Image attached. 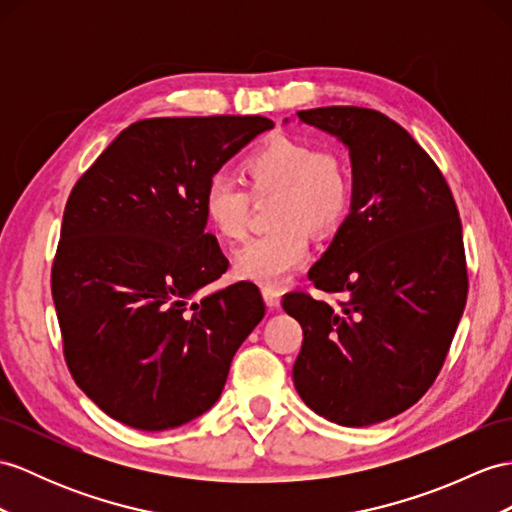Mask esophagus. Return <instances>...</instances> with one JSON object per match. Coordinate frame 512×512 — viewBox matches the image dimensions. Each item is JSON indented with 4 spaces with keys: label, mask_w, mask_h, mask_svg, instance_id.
<instances>
[{
    "label": "esophagus",
    "mask_w": 512,
    "mask_h": 512,
    "mask_svg": "<svg viewBox=\"0 0 512 512\" xmlns=\"http://www.w3.org/2000/svg\"><path fill=\"white\" fill-rule=\"evenodd\" d=\"M263 297H265V304L269 308H278L282 293H280V289H276V286H263Z\"/></svg>",
    "instance_id": "obj_1"
}]
</instances>
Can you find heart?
I'll use <instances>...</instances> for the list:
<instances>
[{"instance_id": "heart-1", "label": "heart", "mask_w": 512, "mask_h": 512, "mask_svg": "<svg viewBox=\"0 0 512 512\" xmlns=\"http://www.w3.org/2000/svg\"><path fill=\"white\" fill-rule=\"evenodd\" d=\"M245 176L256 197L278 193L271 217L276 230L236 249L234 271L245 280L276 286L306 263V230L323 234L345 219L354 191L352 169L339 149L278 136L249 154ZM249 199L245 186L223 173L208 182L204 213L221 239L236 241L245 234Z\"/></svg>"}]
</instances>
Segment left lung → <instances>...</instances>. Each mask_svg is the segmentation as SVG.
Here are the masks:
<instances>
[{
    "instance_id": "8db88e82",
    "label": "left lung",
    "mask_w": 512,
    "mask_h": 512,
    "mask_svg": "<svg viewBox=\"0 0 512 512\" xmlns=\"http://www.w3.org/2000/svg\"><path fill=\"white\" fill-rule=\"evenodd\" d=\"M297 119L347 147L354 191L308 271L345 299H282L304 330L293 382L323 419L365 428L404 413L439 376L467 302L463 226L443 173L400 123L356 106Z\"/></svg>"
}]
</instances>
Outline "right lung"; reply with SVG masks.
Masks as SVG:
<instances>
[{"mask_svg": "<svg viewBox=\"0 0 512 512\" xmlns=\"http://www.w3.org/2000/svg\"><path fill=\"white\" fill-rule=\"evenodd\" d=\"M271 128L230 115L136 121L73 186L52 295L71 376L108 417L160 432L221 397L265 304L252 282L195 299L228 269L204 191Z\"/></svg>", "mask_w": 512, "mask_h": 512, "instance_id": "obj_1", "label": "right lung"}]
</instances>
